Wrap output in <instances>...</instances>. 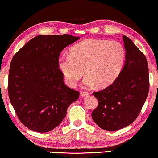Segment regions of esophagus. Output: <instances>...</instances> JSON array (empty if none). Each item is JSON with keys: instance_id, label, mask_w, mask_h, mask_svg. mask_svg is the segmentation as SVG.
Listing matches in <instances>:
<instances>
[{"instance_id": "1", "label": "esophagus", "mask_w": 158, "mask_h": 158, "mask_svg": "<svg viewBox=\"0 0 158 158\" xmlns=\"http://www.w3.org/2000/svg\"><path fill=\"white\" fill-rule=\"evenodd\" d=\"M80 94H81V96L82 97H86L89 94V93H87V92H83V91H81V93H80Z\"/></svg>"}]
</instances>
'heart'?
<instances>
[{"mask_svg":"<svg viewBox=\"0 0 158 158\" xmlns=\"http://www.w3.org/2000/svg\"><path fill=\"white\" fill-rule=\"evenodd\" d=\"M69 52L59 57V69L66 83L73 87L85 73L82 81L85 88L96 84L99 87L110 85L119 74L126 56L125 48L118 42L93 39L73 45Z\"/></svg>","mask_w":158,"mask_h":158,"instance_id":"b5f03b06","label":"heart"}]
</instances>
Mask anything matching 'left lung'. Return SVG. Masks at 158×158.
<instances>
[{"label": "left lung", "mask_w": 158, "mask_h": 158, "mask_svg": "<svg viewBox=\"0 0 158 158\" xmlns=\"http://www.w3.org/2000/svg\"><path fill=\"white\" fill-rule=\"evenodd\" d=\"M126 50L124 66L110 86L94 92L98 106L92 118L99 127L116 131L130 125L138 117L149 91L147 59L129 38L123 35Z\"/></svg>", "instance_id": "obj_1"}]
</instances>
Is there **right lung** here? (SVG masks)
<instances>
[{"mask_svg": "<svg viewBox=\"0 0 158 158\" xmlns=\"http://www.w3.org/2000/svg\"><path fill=\"white\" fill-rule=\"evenodd\" d=\"M79 37L39 35L12 59L8 90L19 119L29 129L46 133L59 126L79 92L65 85L58 61L62 50Z\"/></svg>", "mask_w": 158, "mask_h": 158, "instance_id": "add662e5", "label": "right lung"}]
</instances>
